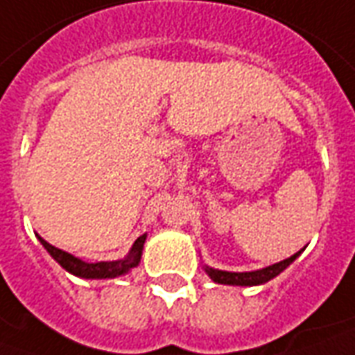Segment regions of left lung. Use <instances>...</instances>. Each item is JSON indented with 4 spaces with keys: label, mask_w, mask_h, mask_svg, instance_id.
<instances>
[{
    "label": "left lung",
    "mask_w": 355,
    "mask_h": 355,
    "mask_svg": "<svg viewBox=\"0 0 355 355\" xmlns=\"http://www.w3.org/2000/svg\"><path fill=\"white\" fill-rule=\"evenodd\" d=\"M302 254L300 250L298 254L290 255L288 259H282L279 263L269 265L265 269H257V271H248V272H230V271H219V269H213V267H205V272L211 277L213 282H219V284H232V286H257V284H265L267 281L275 279L277 275H281L286 267H288L298 255Z\"/></svg>",
    "instance_id": "obj_1"
}]
</instances>
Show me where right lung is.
Listing matches in <instances>:
<instances>
[{
  "label": "right lung",
  "mask_w": 355,
  "mask_h": 355,
  "mask_svg": "<svg viewBox=\"0 0 355 355\" xmlns=\"http://www.w3.org/2000/svg\"><path fill=\"white\" fill-rule=\"evenodd\" d=\"M38 240L42 242V246L48 250L49 255L55 259L57 263L61 265L65 271L74 275V277H80V279H115V277L126 275L130 269H135L136 265L140 263L146 234L136 238V242L132 244V248H130V252H128L125 259H117V261H98V263H88V261H83V259H78L74 255L67 254L63 250L51 246L42 236H38Z\"/></svg>",
  "instance_id": "obj_1"
}]
</instances>
